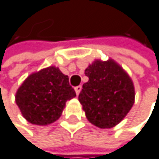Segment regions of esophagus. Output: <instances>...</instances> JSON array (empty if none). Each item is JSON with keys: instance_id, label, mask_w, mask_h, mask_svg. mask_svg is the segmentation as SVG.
Instances as JSON below:
<instances>
[{"instance_id": "34e87169", "label": "esophagus", "mask_w": 159, "mask_h": 159, "mask_svg": "<svg viewBox=\"0 0 159 159\" xmlns=\"http://www.w3.org/2000/svg\"><path fill=\"white\" fill-rule=\"evenodd\" d=\"M81 90H82V86H77V87H75V93H76L77 95L80 93Z\"/></svg>"}]
</instances>
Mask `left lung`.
Returning a JSON list of instances; mask_svg holds the SVG:
<instances>
[{"instance_id": "8db88e82", "label": "left lung", "mask_w": 159, "mask_h": 159, "mask_svg": "<svg viewBox=\"0 0 159 159\" xmlns=\"http://www.w3.org/2000/svg\"><path fill=\"white\" fill-rule=\"evenodd\" d=\"M89 81L79 94L88 120L98 128H111L125 119L135 101L133 81L113 59L94 60L85 69Z\"/></svg>"}]
</instances>
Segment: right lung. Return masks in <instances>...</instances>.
I'll return each instance as SVG.
<instances>
[{
    "instance_id": "right-lung-1",
    "label": "right lung",
    "mask_w": 159,
    "mask_h": 159,
    "mask_svg": "<svg viewBox=\"0 0 159 159\" xmlns=\"http://www.w3.org/2000/svg\"><path fill=\"white\" fill-rule=\"evenodd\" d=\"M76 97L68 76L48 66L29 75L15 93V102L29 123L47 125L61 116L66 102Z\"/></svg>"
}]
</instances>
